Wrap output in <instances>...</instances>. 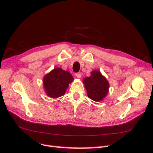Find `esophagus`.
<instances>
[{
    "label": "esophagus",
    "instance_id": "esophagus-1",
    "mask_svg": "<svg viewBox=\"0 0 153 153\" xmlns=\"http://www.w3.org/2000/svg\"><path fill=\"white\" fill-rule=\"evenodd\" d=\"M75 76H76V77H77L78 78H80L81 76H82V74H81V73H76L75 74Z\"/></svg>",
    "mask_w": 153,
    "mask_h": 153
}]
</instances>
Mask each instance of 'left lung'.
Listing matches in <instances>:
<instances>
[{
    "instance_id": "obj_1",
    "label": "left lung",
    "mask_w": 153,
    "mask_h": 153,
    "mask_svg": "<svg viewBox=\"0 0 153 153\" xmlns=\"http://www.w3.org/2000/svg\"><path fill=\"white\" fill-rule=\"evenodd\" d=\"M91 76L83 80L88 97L96 102L103 101L107 96L109 89V82L98 70H93Z\"/></svg>"
}]
</instances>
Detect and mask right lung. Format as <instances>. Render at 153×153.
Here are the masks:
<instances>
[{"label": "right lung", "mask_w": 153, "mask_h": 153, "mask_svg": "<svg viewBox=\"0 0 153 153\" xmlns=\"http://www.w3.org/2000/svg\"><path fill=\"white\" fill-rule=\"evenodd\" d=\"M74 80L70 73L56 68L43 77V88L50 98H57L64 95L69 84Z\"/></svg>", "instance_id": "right-lung-1"}]
</instances>
